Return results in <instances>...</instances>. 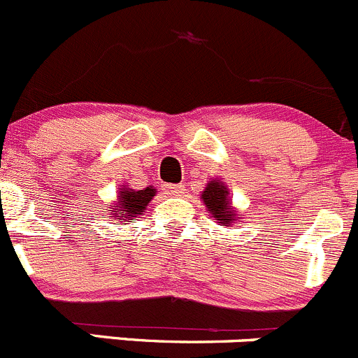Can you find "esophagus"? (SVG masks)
<instances>
[{
    "label": "esophagus",
    "mask_w": 358,
    "mask_h": 358,
    "mask_svg": "<svg viewBox=\"0 0 358 358\" xmlns=\"http://www.w3.org/2000/svg\"><path fill=\"white\" fill-rule=\"evenodd\" d=\"M165 189H167L169 194H174V196H178V194L182 193V186H180V184H167Z\"/></svg>",
    "instance_id": "1"
}]
</instances>
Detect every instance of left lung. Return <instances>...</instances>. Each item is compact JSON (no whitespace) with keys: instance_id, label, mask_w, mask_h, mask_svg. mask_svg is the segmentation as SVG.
Segmentation results:
<instances>
[{"instance_id":"8db88e82","label":"left lung","mask_w":358,"mask_h":358,"mask_svg":"<svg viewBox=\"0 0 358 358\" xmlns=\"http://www.w3.org/2000/svg\"><path fill=\"white\" fill-rule=\"evenodd\" d=\"M228 194V187L217 179L208 180L203 193H201V200H203L205 207L210 212L214 221L219 222L221 226H229L238 219L236 217V210H233Z\"/></svg>"}]
</instances>
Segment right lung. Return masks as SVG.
<instances>
[{"label": "right lung", "mask_w": 358, "mask_h": 358, "mask_svg": "<svg viewBox=\"0 0 358 358\" xmlns=\"http://www.w3.org/2000/svg\"><path fill=\"white\" fill-rule=\"evenodd\" d=\"M155 194H157V189L153 186H148L144 189L122 187L118 193V201H116V205H111L113 210L109 217H113V221L118 219L123 224L137 221V217L143 215V212L146 210Z\"/></svg>", "instance_id": "add662e5"}]
</instances>
